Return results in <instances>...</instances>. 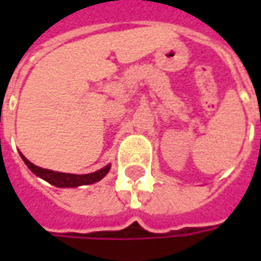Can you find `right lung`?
<instances>
[{"label":"right lung","mask_w":261,"mask_h":261,"mask_svg":"<svg viewBox=\"0 0 261 261\" xmlns=\"http://www.w3.org/2000/svg\"><path fill=\"white\" fill-rule=\"evenodd\" d=\"M20 153V152H19ZM20 158L23 159V162L26 166L43 180H46L50 185H53L56 187H78V186H85V185H92V183H96V181L102 180L105 176L108 175L109 170H110V164L106 165L102 169L96 170L93 173H86V175H75V173H63V172H54L50 169H43L40 166H36L35 164H32L31 161L20 153Z\"/></svg>","instance_id":"right-lung-1"}]
</instances>
